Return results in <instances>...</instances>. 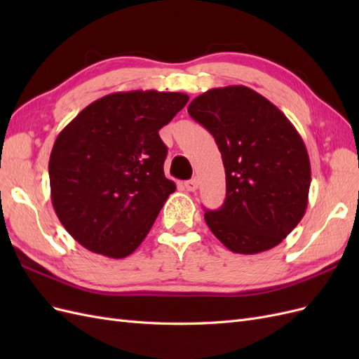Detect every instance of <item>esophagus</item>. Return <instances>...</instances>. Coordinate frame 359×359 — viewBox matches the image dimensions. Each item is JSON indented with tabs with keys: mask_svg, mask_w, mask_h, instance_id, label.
Here are the masks:
<instances>
[{
	"mask_svg": "<svg viewBox=\"0 0 359 359\" xmlns=\"http://www.w3.org/2000/svg\"><path fill=\"white\" fill-rule=\"evenodd\" d=\"M184 186H186V189H187L189 191H196L198 187H199V181H198L196 178H191V180L184 182Z\"/></svg>",
	"mask_w": 359,
	"mask_h": 359,
	"instance_id": "obj_1",
	"label": "esophagus"
}]
</instances>
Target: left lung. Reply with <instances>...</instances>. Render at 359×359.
<instances>
[{
	"instance_id": "obj_1",
	"label": "left lung",
	"mask_w": 359,
	"mask_h": 359,
	"mask_svg": "<svg viewBox=\"0 0 359 359\" xmlns=\"http://www.w3.org/2000/svg\"><path fill=\"white\" fill-rule=\"evenodd\" d=\"M214 136L226 173L222 208L205 222L233 253L278 245L306 214L311 168L297 128L264 95L244 85L212 88L189 104Z\"/></svg>"
}]
</instances>
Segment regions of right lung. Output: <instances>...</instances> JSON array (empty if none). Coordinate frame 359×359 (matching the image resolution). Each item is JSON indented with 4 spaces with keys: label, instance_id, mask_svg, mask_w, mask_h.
<instances>
[{
    "label": "right lung",
    "instance_id": "add662e5",
    "mask_svg": "<svg viewBox=\"0 0 359 359\" xmlns=\"http://www.w3.org/2000/svg\"><path fill=\"white\" fill-rule=\"evenodd\" d=\"M189 95L114 93L61 130L49 157L50 201L82 247L112 259L132 255L153 227L175 182L165 177L158 136Z\"/></svg>",
    "mask_w": 359,
    "mask_h": 359
}]
</instances>
